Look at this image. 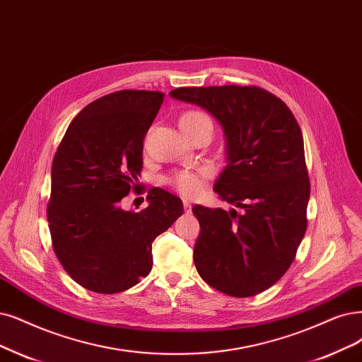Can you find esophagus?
<instances>
[{
    "label": "esophagus",
    "mask_w": 362,
    "mask_h": 362,
    "mask_svg": "<svg viewBox=\"0 0 362 362\" xmlns=\"http://www.w3.org/2000/svg\"><path fill=\"white\" fill-rule=\"evenodd\" d=\"M183 209L186 213H189L192 210V204L189 202H183Z\"/></svg>",
    "instance_id": "obj_1"
}]
</instances>
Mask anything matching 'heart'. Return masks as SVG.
<instances>
[{"label": "heart", "instance_id": "1", "mask_svg": "<svg viewBox=\"0 0 362 362\" xmlns=\"http://www.w3.org/2000/svg\"><path fill=\"white\" fill-rule=\"evenodd\" d=\"M203 122H210V119L207 115L198 110H191L186 112L180 117V127L186 125H197V124H203ZM215 173V168L211 165H198L192 168H183L180 171H176L173 176L168 179V183L173 186L174 189L180 192L183 197L188 198H195L199 194L203 192L206 180Z\"/></svg>", "mask_w": 362, "mask_h": 362}]
</instances>
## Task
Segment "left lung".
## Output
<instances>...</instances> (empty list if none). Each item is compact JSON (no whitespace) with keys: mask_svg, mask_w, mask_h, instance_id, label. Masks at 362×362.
<instances>
[{"mask_svg":"<svg viewBox=\"0 0 362 362\" xmlns=\"http://www.w3.org/2000/svg\"><path fill=\"white\" fill-rule=\"evenodd\" d=\"M170 97L221 124L226 165L213 189L240 209L192 207L202 228L197 272L226 296H257L288 272L305 234L310 180L300 125L282 100L257 86L177 88Z\"/></svg>","mask_w":362,"mask_h":362,"instance_id":"left-lung-1","label":"left lung"}]
</instances>
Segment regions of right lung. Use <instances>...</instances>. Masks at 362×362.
<instances>
[{"label": "right lung", "instance_id": "add662e5", "mask_svg": "<svg viewBox=\"0 0 362 362\" xmlns=\"http://www.w3.org/2000/svg\"><path fill=\"white\" fill-rule=\"evenodd\" d=\"M164 93L117 90L88 104L66 129L52 164L47 222L64 270L92 292L116 293L152 270L153 240L182 213V199L160 188L144 210L120 199L137 188L143 140Z\"/></svg>", "mask_w": 362, "mask_h": 362}]
</instances>
